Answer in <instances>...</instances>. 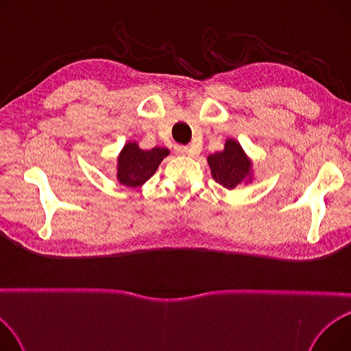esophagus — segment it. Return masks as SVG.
Returning <instances> with one entry per match:
<instances>
[{
	"label": "esophagus",
	"instance_id": "esophagus-1",
	"mask_svg": "<svg viewBox=\"0 0 351 351\" xmlns=\"http://www.w3.org/2000/svg\"><path fill=\"white\" fill-rule=\"evenodd\" d=\"M175 152L179 154V155H191V156L196 155L195 149H192V147H189V146H183V145H176Z\"/></svg>",
	"mask_w": 351,
	"mask_h": 351
}]
</instances>
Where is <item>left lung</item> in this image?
Segmentation results:
<instances>
[{
    "label": "left lung",
    "mask_w": 351,
    "mask_h": 351,
    "mask_svg": "<svg viewBox=\"0 0 351 351\" xmlns=\"http://www.w3.org/2000/svg\"><path fill=\"white\" fill-rule=\"evenodd\" d=\"M212 178L226 189H234L241 183L253 179L252 160L234 139H226L225 149L208 156Z\"/></svg>",
    "instance_id": "8db88e82"
}]
</instances>
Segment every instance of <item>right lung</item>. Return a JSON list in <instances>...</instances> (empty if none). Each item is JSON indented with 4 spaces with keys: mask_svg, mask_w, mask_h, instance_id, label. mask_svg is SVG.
<instances>
[{
    "mask_svg": "<svg viewBox=\"0 0 351 351\" xmlns=\"http://www.w3.org/2000/svg\"><path fill=\"white\" fill-rule=\"evenodd\" d=\"M169 155L166 147H154L151 151H143L136 142H128L122 147L118 156L117 179L123 186L139 188L151 179L160 162Z\"/></svg>",
    "mask_w": 351,
    "mask_h": 351,
    "instance_id": "add662e5",
    "label": "right lung"
}]
</instances>
